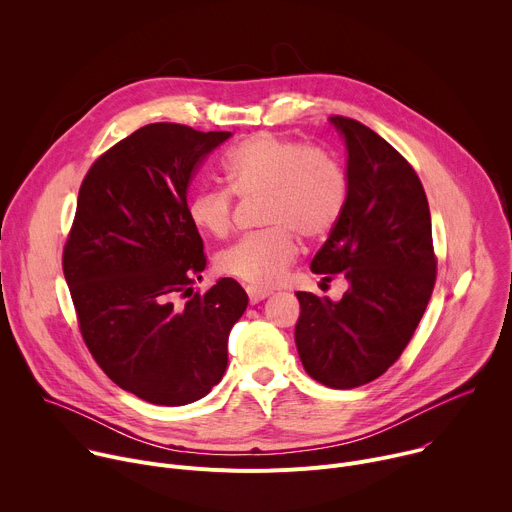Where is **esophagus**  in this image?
Returning a JSON list of instances; mask_svg holds the SVG:
<instances>
[{
    "instance_id": "obj_1",
    "label": "esophagus",
    "mask_w": 512,
    "mask_h": 512,
    "mask_svg": "<svg viewBox=\"0 0 512 512\" xmlns=\"http://www.w3.org/2000/svg\"><path fill=\"white\" fill-rule=\"evenodd\" d=\"M247 294H249V302L251 304H259L261 300H265V298H269L271 296V291L269 289H259V287H247Z\"/></svg>"
}]
</instances>
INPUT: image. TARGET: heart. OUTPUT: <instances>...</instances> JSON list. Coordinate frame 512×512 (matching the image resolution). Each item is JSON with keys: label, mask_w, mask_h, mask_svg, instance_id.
<instances>
[{"label": "heart", "mask_w": 512, "mask_h": 512, "mask_svg": "<svg viewBox=\"0 0 512 512\" xmlns=\"http://www.w3.org/2000/svg\"><path fill=\"white\" fill-rule=\"evenodd\" d=\"M223 170L235 196L265 198L261 225L267 231L243 237L216 257L218 271L253 287L277 283L298 257V237L324 239L346 206L348 176L340 160L277 133L261 131L243 139L227 154ZM230 193L194 192L188 200L190 223L212 237L229 235L235 218Z\"/></svg>", "instance_id": "heart-1"}]
</instances>
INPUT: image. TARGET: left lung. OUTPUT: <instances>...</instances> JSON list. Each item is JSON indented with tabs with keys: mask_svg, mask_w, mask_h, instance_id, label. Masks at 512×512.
I'll return each instance as SVG.
<instances>
[{
	"mask_svg": "<svg viewBox=\"0 0 512 512\" xmlns=\"http://www.w3.org/2000/svg\"><path fill=\"white\" fill-rule=\"evenodd\" d=\"M348 150V198L312 271L342 275L340 302L296 291V346L306 373L332 389L381 377L409 344L435 285L425 190L411 164L360 121L332 115Z\"/></svg>",
	"mask_w": 512,
	"mask_h": 512,
	"instance_id": "obj_1",
	"label": "left lung"
}]
</instances>
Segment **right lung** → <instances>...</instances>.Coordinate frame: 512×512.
<instances>
[{"instance_id": "right-lung-1", "label": "right lung", "mask_w": 512, "mask_h": 512, "mask_svg": "<svg viewBox=\"0 0 512 512\" xmlns=\"http://www.w3.org/2000/svg\"><path fill=\"white\" fill-rule=\"evenodd\" d=\"M229 137L150 123L107 150L79 190L62 271L83 340L115 385L154 405L210 393L247 310L231 277L192 291L206 255L186 194L198 164Z\"/></svg>"}]
</instances>
